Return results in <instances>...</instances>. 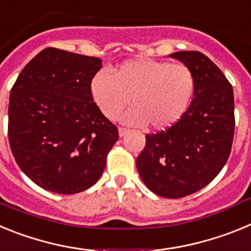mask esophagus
Masks as SVG:
<instances>
[{
	"instance_id": "esophagus-1",
	"label": "esophagus",
	"mask_w": 251,
	"mask_h": 251,
	"mask_svg": "<svg viewBox=\"0 0 251 251\" xmlns=\"http://www.w3.org/2000/svg\"><path fill=\"white\" fill-rule=\"evenodd\" d=\"M118 130H119V136H121V137L126 136V134L129 132V129H127V128H123V127H119Z\"/></svg>"
}]
</instances>
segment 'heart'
I'll return each mask as SVG.
<instances>
[{
    "label": "heart",
    "mask_w": 251,
    "mask_h": 251,
    "mask_svg": "<svg viewBox=\"0 0 251 251\" xmlns=\"http://www.w3.org/2000/svg\"><path fill=\"white\" fill-rule=\"evenodd\" d=\"M196 79L185 64L137 57L121 64L109 74L95 73L89 84L90 97L99 112L114 119L124 106L132 108L122 115L130 126L167 129L181 119L194 98Z\"/></svg>",
    "instance_id": "b5f03b06"
}]
</instances>
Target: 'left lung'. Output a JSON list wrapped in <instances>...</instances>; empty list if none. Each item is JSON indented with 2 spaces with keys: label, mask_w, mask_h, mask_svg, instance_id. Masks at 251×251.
I'll return each mask as SVG.
<instances>
[{
  "label": "left lung",
  "mask_w": 251,
  "mask_h": 251,
  "mask_svg": "<svg viewBox=\"0 0 251 251\" xmlns=\"http://www.w3.org/2000/svg\"><path fill=\"white\" fill-rule=\"evenodd\" d=\"M170 56L194 72V99L172 127L146 134L136 163L151 191L181 199L211 182L229 158L235 129L234 92L224 73L202 52L179 51Z\"/></svg>",
  "instance_id": "left-lung-1"
}]
</instances>
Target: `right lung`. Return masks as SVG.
<instances>
[{
    "label": "right lung",
    "mask_w": 251,
    "mask_h": 251,
    "mask_svg": "<svg viewBox=\"0 0 251 251\" xmlns=\"http://www.w3.org/2000/svg\"><path fill=\"white\" fill-rule=\"evenodd\" d=\"M100 68L98 57L48 48L11 89V151L22 172L48 191L73 195L92 187L118 139V128L90 97Z\"/></svg>",
    "instance_id": "1"
}]
</instances>
